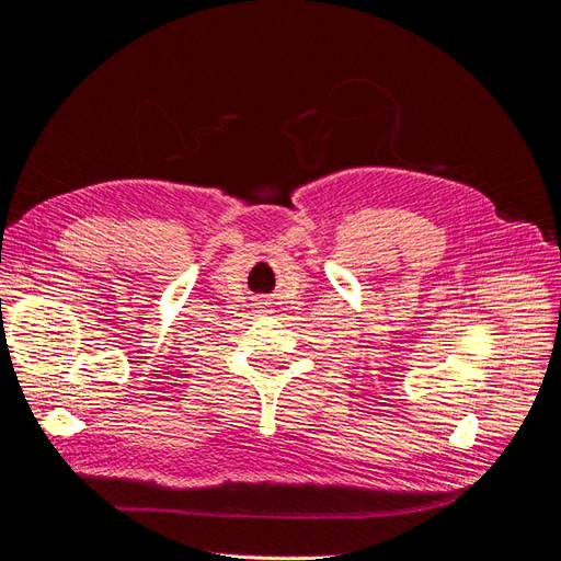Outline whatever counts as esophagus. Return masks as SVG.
Returning <instances> with one entry per match:
<instances>
[{"instance_id":"1","label":"esophagus","mask_w":561,"mask_h":561,"mask_svg":"<svg viewBox=\"0 0 561 561\" xmlns=\"http://www.w3.org/2000/svg\"><path fill=\"white\" fill-rule=\"evenodd\" d=\"M259 310H261V312H270V307H267V305H261V307H259Z\"/></svg>"}]
</instances>
